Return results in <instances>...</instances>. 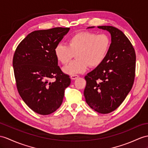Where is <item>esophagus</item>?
<instances>
[{"label":"esophagus","mask_w":148,"mask_h":148,"mask_svg":"<svg viewBox=\"0 0 148 148\" xmlns=\"http://www.w3.org/2000/svg\"><path fill=\"white\" fill-rule=\"evenodd\" d=\"M70 78L71 79H72V80H75V79H77L78 78V75H72L70 76Z\"/></svg>","instance_id":"34e87169"}]
</instances>
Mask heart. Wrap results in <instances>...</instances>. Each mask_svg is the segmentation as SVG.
I'll return each instance as SVG.
<instances>
[{"label": "heart", "instance_id": "obj_1", "mask_svg": "<svg viewBox=\"0 0 148 148\" xmlns=\"http://www.w3.org/2000/svg\"><path fill=\"white\" fill-rule=\"evenodd\" d=\"M110 44V38L106 33L82 31L68 38L67 45H57L54 53L58 61L63 64L69 63L75 54L77 59L63 70L66 74L76 75L85 71L89 66L97 67L101 64L109 51Z\"/></svg>", "mask_w": 148, "mask_h": 148}]
</instances>
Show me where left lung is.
Wrapping results in <instances>:
<instances>
[{"instance_id": "8db88e82", "label": "left lung", "mask_w": 148, "mask_h": 148, "mask_svg": "<svg viewBox=\"0 0 148 148\" xmlns=\"http://www.w3.org/2000/svg\"><path fill=\"white\" fill-rule=\"evenodd\" d=\"M98 27L110 32L112 42L102 63L85 77L84 96L92 109L108 114L121 106L132 87L136 56L131 41L121 30L110 26Z\"/></svg>"}]
</instances>
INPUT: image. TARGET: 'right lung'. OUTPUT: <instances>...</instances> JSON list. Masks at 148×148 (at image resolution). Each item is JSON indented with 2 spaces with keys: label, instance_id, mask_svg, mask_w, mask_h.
<instances>
[{
  "label": "right lung",
  "instance_id": "right-lung-1",
  "mask_svg": "<svg viewBox=\"0 0 148 148\" xmlns=\"http://www.w3.org/2000/svg\"><path fill=\"white\" fill-rule=\"evenodd\" d=\"M70 27L34 31L21 41L12 64L18 92L26 105L41 115H48L62 105L71 79L58 66L54 49ZM52 78L54 80L51 82Z\"/></svg>",
  "mask_w": 148,
  "mask_h": 148
}]
</instances>
